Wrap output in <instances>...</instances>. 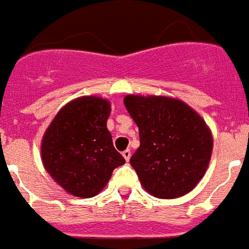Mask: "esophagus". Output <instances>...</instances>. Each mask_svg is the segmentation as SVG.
<instances>
[{"label": "esophagus", "instance_id": "34e87169", "mask_svg": "<svg viewBox=\"0 0 249 249\" xmlns=\"http://www.w3.org/2000/svg\"><path fill=\"white\" fill-rule=\"evenodd\" d=\"M123 156H124L125 161L128 162V161H129L130 156H132V153H130V151H129V149H126V151H124V152H123Z\"/></svg>", "mask_w": 249, "mask_h": 249}]
</instances>
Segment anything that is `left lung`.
Listing matches in <instances>:
<instances>
[{
    "label": "left lung",
    "mask_w": 249,
    "mask_h": 249,
    "mask_svg": "<svg viewBox=\"0 0 249 249\" xmlns=\"http://www.w3.org/2000/svg\"><path fill=\"white\" fill-rule=\"evenodd\" d=\"M124 105L139 126L140 146L130 165L142 187L159 198L191 192L207 171L213 146L204 120L175 98L126 96Z\"/></svg>",
    "instance_id": "obj_1"
}]
</instances>
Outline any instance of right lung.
Listing matches in <instances>:
<instances>
[{"instance_id": "obj_1", "label": "right lung", "mask_w": 249, "mask_h": 249, "mask_svg": "<svg viewBox=\"0 0 249 249\" xmlns=\"http://www.w3.org/2000/svg\"><path fill=\"white\" fill-rule=\"evenodd\" d=\"M109 113L107 100L80 97L66 104L46 129L42 162L66 192L92 197L107 185L114 168L125 164L107 128Z\"/></svg>"}]
</instances>
